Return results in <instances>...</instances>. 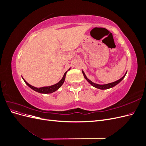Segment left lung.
I'll list each match as a JSON object with an SVG mask.
<instances>
[{
	"mask_svg": "<svg viewBox=\"0 0 146 146\" xmlns=\"http://www.w3.org/2000/svg\"><path fill=\"white\" fill-rule=\"evenodd\" d=\"M82 73H83V74L84 77L85 78L86 80L88 82H89L92 86H93L95 87V88H98V89H100V90H107V89H108V88H113V86H116V85H117V84H118L119 82H121L122 81V79L125 77L127 72L125 73V74L124 75V76H123L121 78L119 79V80H117V81H116V82H113V83H110L106 84V85H98V84H96V83H93V82H92L91 80H89V79L87 78V77H86L85 74V73H84L83 71H82Z\"/></svg>",
	"mask_w": 146,
	"mask_h": 146,
	"instance_id": "obj_1",
	"label": "left lung"
}]
</instances>
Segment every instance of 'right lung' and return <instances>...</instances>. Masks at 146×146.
<instances>
[{
    "label": "right lung",
    "instance_id": "right-lung-1",
    "mask_svg": "<svg viewBox=\"0 0 146 146\" xmlns=\"http://www.w3.org/2000/svg\"><path fill=\"white\" fill-rule=\"evenodd\" d=\"M67 72H66L64 74V76L62 78V79L58 82L56 84H55L54 85H52L50 86H44V87H41V88H36V87H34L32 85H30V84H29L27 82H26L24 79L23 78L24 81L25 82V83L27 84V85L30 88H32V90H33L34 91H36L39 92V93H44V94H49V93H52L53 92H55V91H56L57 90H58L59 88L61 86V85H63L64 80H65V77H66V75Z\"/></svg>",
    "mask_w": 146,
    "mask_h": 146
}]
</instances>
